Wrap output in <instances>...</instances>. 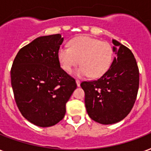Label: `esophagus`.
<instances>
[{
	"label": "esophagus",
	"mask_w": 151,
	"mask_h": 151,
	"mask_svg": "<svg viewBox=\"0 0 151 151\" xmlns=\"http://www.w3.org/2000/svg\"><path fill=\"white\" fill-rule=\"evenodd\" d=\"M76 83H77V86H78V87H79L81 85V81L79 80H76Z\"/></svg>",
	"instance_id": "obj_1"
}]
</instances>
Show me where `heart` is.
I'll return each instance as SVG.
<instances>
[{
	"instance_id": "1",
	"label": "heart",
	"mask_w": 151,
	"mask_h": 151,
	"mask_svg": "<svg viewBox=\"0 0 151 151\" xmlns=\"http://www.w3.org/2000/svg\"><path fill=\"white\" fill-rule=\"evenodd\" d=\"M58 58L62 68L67 73L71 72L80 59L81 65L76 69L73 74L78 78L89 75L98 78L110 67L113 50L108 42L89 36H79L71 40L70 47H61L58 51Z\"/></svg>"
}]
</instances>
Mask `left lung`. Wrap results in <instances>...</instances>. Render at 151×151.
I'll return each instance as SVG.
<instances>
[{
	"instance_id": "8db88e82",
	"label": "left lung",
	"mask_w": 151,
	"mask_h": 151,
	"mask_svg": "<svg viewBox=\"0 0 151 151\" xmlns=\"http://www.w3.org/2000/svg\"><path fill=\"white\" fill-rule=\"evenodd\" d=\"M114 58L101 78L81 84L85 91L86 111L91 119L101 124H112L129 114L136 100L139 73L134 55L117 40H112Z\"/></svg>"
}]
</instances>
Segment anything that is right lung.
Listing matches in <instances>:
<instances>
[{
    "instance_id": "add662e5",
    "label": "right lung",
    "mask_w": 151,
    "mask_h": 151,
    "mask_svg": "<svg viewBox=\"0 0 151 151\" xmlns=\"http://www.w3.org/2000/svg\"><path fill=\"white\" fill-rule=\"evenodd\" d=\"M60 34L36 38L21 48L11 69L15 101L30 123L47 127L63 119L65 104L77 88L75 80L60 66Z\"/></svg>"
}]
</instances>
